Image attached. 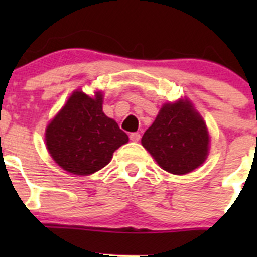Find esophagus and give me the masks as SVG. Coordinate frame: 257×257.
<instances>
[{
    "label": "esophagus",
    "mask_w": 257,
    "mask_h": 257,
    "mask_svg": "<svg viewBox=\"0 0 257 257\" xmlns=\"http://www.w3.org/2000/svg\"><path fill=\"white\" fill-rule=\"evenodd\" d=\"M129 138H131L132 142H139V141H141V134H139V133H132L131 136H129Z\"/></svg>",
    "instance_id": "1"
}]
</instances>
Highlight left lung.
<instances>
[{
    "mask_svg": "<svg viewBox=\"0 0 257 257\" xmlns=\"http://www.w3.org/2000/svg\"><path fill=\"white\" fill-rule=\"evenodd\" d=\"M205 121L188 99L165 103L145 131L142 145L168 173L184 175L200 167L209 153Z\"/></svg>",
    "mask_w": 257,
    "mask_h": 257,
    "instance_id": "left-lung-1",
    "label": "left lung"
}]
</instances>
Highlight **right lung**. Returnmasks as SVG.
<instances>
[{
	"mask_svg": "<svg viewBox=\"0 0 257 257\" xmlns=\"http://www.w3.org/2000/svg\"><path fill=\"white\" fill-rule=\"evenodd\" d=\"M103 94L94 98L72 93L46 128V145L54 162L74 175H89L104 168L113 153L129 138L115 120L103 113Z\"/></svg>",
	"mask_w": 257,
	"mask_h": 257,
	"instance_id": "obj_1",
	"label": "right lung"
}]
</instances>
